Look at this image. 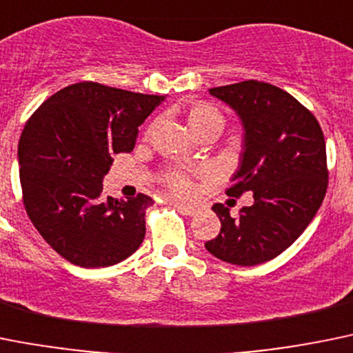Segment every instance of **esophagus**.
Segmentation results:
<instances>
[{
	"label": "esophagus",
	"mask_w": 353,
	"mask_h": 353,
	"mask_svg": "<svg viewBox=\"0 0 353 353\" xmlns=\"http://www.w3.org/2000/svg\"><path fill=\"white\" fill-rule=\"evenodd\" d=\"M172 203L181 210V212L186 214V216H195L196 210H199L195 205H190V203H184V202H177V200H174Z\"/></svg>",
	"instance_id": "1"
}]
</instances>
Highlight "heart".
Listing matches in <instances>:
<instances>
[{
	"mask_svg": "<svg viewBox=\"0 0 353 353\" xmlns=\"http://www.w3.org/2000/svg\"><path fill=\"white\" fill-rule=\"evenodd\" d=\"M188 120H190V125H192L196 136L200 137L205 136V134H210V132H217L219 134L223 130V127H225V117L221 114V111L216 110L210 104H205V102L195 104L190 110ZM163 183L167 184L170 192L179 196H192L195 193V183H193L190 170H167L165 176H163Z\"/></svg>",
	"mask_w": 353,
	"mask_h": 353,
	"instance_id": "1",
	"label": "heart"
}]
</instances>
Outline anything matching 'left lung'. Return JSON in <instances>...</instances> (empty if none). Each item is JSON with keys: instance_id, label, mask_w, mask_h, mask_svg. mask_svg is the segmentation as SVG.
<instances>
[{"instance_id": "8db88e82", "label": "left lung", "mask_w": 353, "mask_h": 353, "mask_svg": "<svg viewBox=\"0 0 353 353\" xmlns=\"http://www.w3.org/2000/svg\"><path fill=\"white\" fill-rule=\"evenodd\" d=\"M209 92L239 114L243 127L239 170L226 193L251 192L254 203L236 217L216 203L221 230L205 249L232 265H261L292 245L324 200V134L317 118L275 85L247 80Z\"/></svg>"}]
</instances>
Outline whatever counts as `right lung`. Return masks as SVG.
I'll list each match as a JSON object with an SVG mask.
<instances>
[{
    "mask_svg": "<svg viewBox=\"0 0 353 353\" xmlns=\"http://www.w3.org/2000/svg\"><path fill=\"white\" fill-rule=\"evenodd\" d=\"M163 99L81 81L48 97L26 123L17 153L26 212L72 265H117L143 243L151 199H104L102 179L113 154L134 150L139 125Z\"/></svg>",
    "mask_w": 353,
    "mask_h": 353,
    "instance_id": "obj_1",
    "label": "right lung"
}]
</instances>
